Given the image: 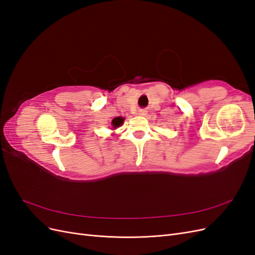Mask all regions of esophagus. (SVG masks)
<instances>
[{"mask_svg":"<svg viewBox=\"0 0 255 255\" xmlns=\"http://www.w3.org/2000/svg\"><path fill=\"white\" fill-rule=\"evenodd\" d=\"M145 114H146V112L144 110H139V112H138V115H140V116H143Z\"/></svg>","mask_w":255,"mask_h":255,"instance_id":"esophagus-1","label":"esophagus"}]
</instances>
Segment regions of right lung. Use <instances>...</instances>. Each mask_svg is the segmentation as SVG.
Segmentation results:
<instances>
[{
    "instance_id": "right-lung-1",
    "label": "right lung",
    "mask_w": 255,
    "mask_h": 255,
    "mask_svg": "<svg viewBox=\"0 0 255 255\" xmlns=\"http://www.w3.org/2000/svg\"><path fill=\"white\" fill-rule=\"evenodd\" d=\"M123 121H125V119H123L122 117H117V118H114L113 120H112V122H111V125H112V128H119L122 123H123Z\"/></svg>"
}]
</instances>
